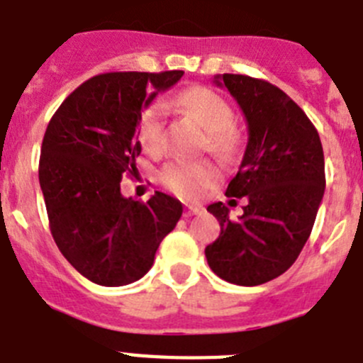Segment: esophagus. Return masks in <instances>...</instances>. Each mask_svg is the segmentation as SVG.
I'll list each match as a JSON object with an SVG mask.
<instances>
[{
  "mask_svg": "<svg viewBox=\"0 0 363 363\" xmlns=\"http://www.w3.org/2000/svg\"><path fill=\"white\" fill-rule=\"evenodd\" d=\"M203 213V207H198V205H187L184 211V216L185 218H191V216H196V214Z\"/></svg>",
  "mask_w": 363,
  "mask_h": 363,
  "instance_id": "1",
  "label": "esophagus"
}]
</instances>
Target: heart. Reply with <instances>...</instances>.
Masks as SVG:
<instances>
[{
  "label": "heart",
  "instance_id": "heart-1",
  "mask_svg": "<svg viewBox=\"0 0 363 363\" xmlns=\"http://www.w3.org/2000/svg\"><path fill=\"white\" fill-rule=\"evenodd\" d=\"M179 105L200 121L207 130V147L218 156H229L238 145V136L230 127L233 108L225 99L205 86H192L179 94ZM163 105L145 107L138 120V140L147 152H156L163 143ZM216 178V172L207 163L172 162L162 171V182L167 189L184 198H196Z\"/></svg>",
  "mask_w": 363,
  "mask_h": 363
}]
</instances>
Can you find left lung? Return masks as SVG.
I'll list each match as a JSON object with an SVG mask.
<instances>
[{
    "instance_id": "1",
    "label": "left lung",
    "mask_w": 363,
    "mask_h": 363,
    "mask_svg": "<svg viewBox=\"0 0 363 363\" xmlns=\"http://www.w3.org/2000/svg\"><path fill=\"white\" fill-rule=\"evenodd\" d=\"M214 83L247 121L245 154L225 192L247 205L238 220L221 201L207 207L221 230L205 256L221 280L252 287L284 274L306 245L325 191L323 149L306 112L277 85L243 74H218Z\"/></svg>"
}]
</instances>
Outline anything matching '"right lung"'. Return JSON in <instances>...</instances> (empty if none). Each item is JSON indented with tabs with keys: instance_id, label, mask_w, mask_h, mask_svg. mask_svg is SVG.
<instances>
[{
	"instance_id": "add662e5",
	"label": "right lung",
	"mask_w": 363,
	"mask_h": 363,
	"mask_svg": "<svg viewBox=\"0 0 363 363\" xmlns=\"http://www.w3.org/2000/svg\"><path fill=\"white\" fill-rule=\"evenodd\" d=\"M184 70L107 72L86 79L54 112L40 156V185L57 249L86 280L120 287L145 277L160 243L184 213L156 191L149 201L121 194L138 172V120Z\"/></svg>"
}]
</instances>
